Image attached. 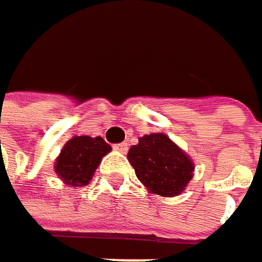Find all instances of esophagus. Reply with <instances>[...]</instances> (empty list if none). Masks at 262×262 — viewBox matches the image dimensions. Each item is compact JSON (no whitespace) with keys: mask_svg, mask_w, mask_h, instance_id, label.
Returning a JSON list of instances; mask_svg holds the SVG:
<instances>
[{"mask_svg":"<svg viewBox=\"0 0 262 262\" xmlns=\"http://www.w3.org/2000/svg\"><path fill=\"white\" fill-rule=\"evenodd\" d=\"M114 148H115L117 151H120V153H126V151H127V144H126V142L115 144V145H114Z\"/></svg>","mask_w":262,"mask_h":262,"instance_id":"34e87169","label":"esophagus"}]
</instances>
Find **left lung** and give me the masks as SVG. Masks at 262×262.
<instances>
[{"label": "left lung", "instance_id": "left-lung-1", "mask_svg": "<svg viewBox=\"0 0 262 262\" xmlns=\"http://www.w3.org/2000/svg\"><path fill=\"white\" fill-rule=\"evenodd\" d=\"M127 158L144 186L162 197L179 195L192 179L191 158L164 133L141 136Z\"/></svg>", "mask_w": 262, "mask_h": 262}]
</instances>
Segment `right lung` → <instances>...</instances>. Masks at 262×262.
Returning a JSON list of instances; mask_svg holds the SVG:
<instances>
[{"label":"right lung","mask_w":262,"mask_h":262,"mask_svg":"<svg viewBox=\"0 0 262 262\" xmlns=\"http://www.w3.org/2000/svg\"><path fill=\"white\" fill-rule=\"evenodd\" d=\"M111 151V145L101 136L71 138L56 159V174L71 186H84L92 179L103 156Z\"/></svg>","instance_id":"right-lung-1"}]
</instances>
